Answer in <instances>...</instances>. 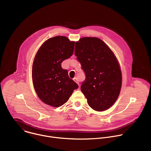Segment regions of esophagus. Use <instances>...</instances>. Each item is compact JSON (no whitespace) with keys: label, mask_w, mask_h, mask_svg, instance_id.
Listing matches in <instances>:
<instances>
[{"label":"esophagus","mask_w":151,"mask_h":151,"mask_svg":"<svg viewBox=\"0 0 151 151\" xmlns=\"http://www.w3.org/2000/svg\"><path fill=\"white\" fill-rule=\"evenodd\" d=\"M73 80H74V81H75V82H76L78 85H79V81H78V78H75L73 79Z\"/></svg>","instance_id":"obj_1"}]
</instances>
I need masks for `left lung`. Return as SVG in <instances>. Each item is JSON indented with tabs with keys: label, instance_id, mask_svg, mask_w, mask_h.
I'll list each match as a JSON object with an SVG mask.
<instances>
[{
	"label": "left lung",
	"instance_id": "left-lung-1",
	"mask_svg": "<svg viewBox=\"0 0 151 151\" xmlns=\"http://www.w3.org/2000/svg\"><path fill=\"white\" fill-rule=\"evenodd\" d=\"M75 54L85 74L81 89L95 111L111 107L119 94L122 75L114 54L97 37H85L76 42Z\"/></svg>",
	"mask_w": 151,
	"mask_h": 151
}]
</instances>
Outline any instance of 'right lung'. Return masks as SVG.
Here are the masks:
<instances>
[{
  "label": "right lung",
  "mask_w": 151,
  "mask_h": 151,
  "mask_svg": "<svg viewBox=\"0 0 151 151\" xmlns=\"http://www.w3.org/2000/svg\"><path fill=\"white\" fill-rule=\"evenodd\" d=\"M75 42L63 36L46 40L38 50L33 64L34 88L39 99L46 104L59 107L68 101L78 85L71 79L63 60L73 54Z\"/></svg>",
  "instance_id": "right-lung-1"
}]
</instances>
